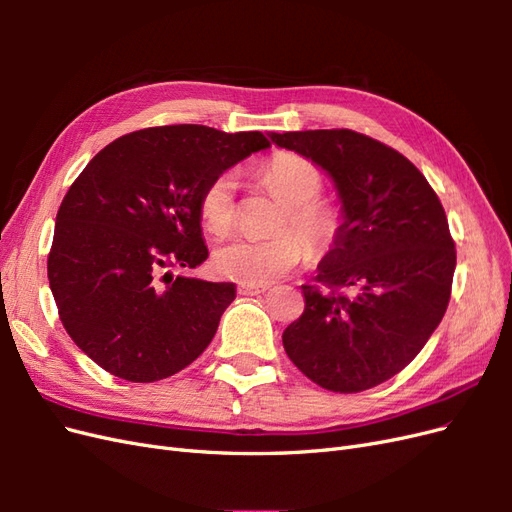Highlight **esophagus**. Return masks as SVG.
Masks as SVG:
<instances>
[{
  "instance_id": "esophagus-1",
  "label": "esophagus",
  "mask_w": 512,
  "mask_h": 512,
  "mask_svg": "<svg viewBox=\"0 0 512 512\" xmlns=\"http://www.w3.org/2000/svg\"><path fill=\"white\" fill-rule=\"evenodd\" d=\"M262 292H267L265 286H245V284L239 286V294H245V297H256V294H262Z\"/></svg>"
}]
</instances>
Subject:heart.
I'll return each instance as SVG.
<instances>
[{
	"mask_svg": "<svg viewBox=\"0 0 512 512\" xmlns=\"http://www.w3.org/2000/svg\"><path fill=\"white\" fill-rule=\"evenodd\" d=\"M267 188L286 200L280 228H294L312 250H324L339 230L337 213L316 200L322 190L320 170L297 153H277L262 168ZM237 181L232 173L213 177L200 194V218L213 235H224L237 222ZM305 258V243L290 230L271 239L235 237L213 252V267L222 277L245 286H265L286 275Z\"/></svg>",
	"mask_w": 512,
	"mask_h": 512,
	"instance_id": "b5f03b06",
	"label": "heart"
}]
</instances>
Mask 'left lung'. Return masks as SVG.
Listing matches in <instances>:
<instances>
[{
	"mask_svg": "<svg viewBox=\"0 0 512 512\" xmlns=\"http://www.w3.org/2000/svg\"><path fill=\"white\" fill-rule=\"evenodd\" d=\"M269 138L320 166L342 205L318 284L301 286L305 309L284 331V350L322 389H371L421 352L446 312L457 265L446 213L421 170L365 134L305 130Z\"/></svg>",
	"mask_w": 512,
	"mask_h": 512,
	"instance_id": "1",
	"label": "left lung"
}]
</instances>
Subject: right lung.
Here are the masks:
<instances>
[{
	"mask_svg": "<svg viewBox=\"0 0 512 512\" xmlns=\"http://www.w3.org/2000/svg\"><path fill=\"white\" fill-rule=\"evenodd\" d=\"M271 143L196 123L117 138L70 185L57 211L49 284L68 335L108 374L156 382L196 361L237 288L173 275L209 252L200 194Z\"/></svg>",
	"mask_w": 512,
	"mask_h": 512,
	"instance_id": "add662e5",
	"label": "right lung"
}]
</instances>
